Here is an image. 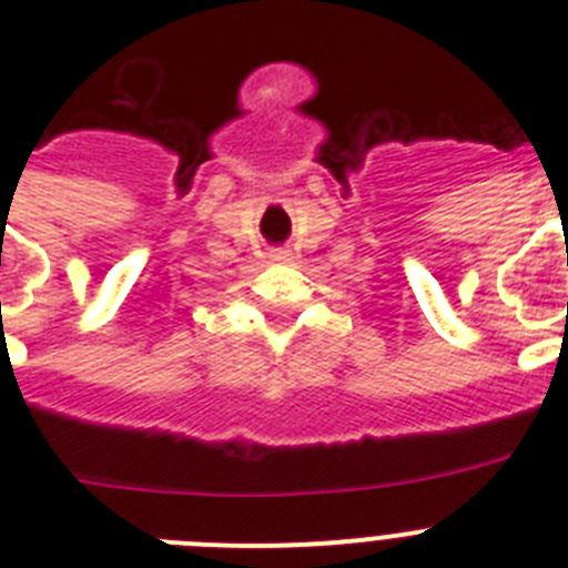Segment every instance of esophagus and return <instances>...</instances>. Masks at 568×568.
I'll return each mask as SVG.
<instances>
[{
	"label": "esophagus",
	"instance_id": "esophagus-1",
	"mask_svg": "<svg viewBox=\"0 0 568 568\" xmlns=\"http://www.w3.org/2000/svg\"><path fill=\"white\" fill-rule=\"evenodd\" d=\"M270 258H273V261H287L290 253H287V250H275V253L270 255Z\"/></svg>",
	"mask_w": 568,
	"mask_h": 568
}]
</instances>
